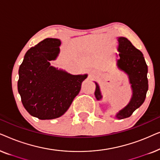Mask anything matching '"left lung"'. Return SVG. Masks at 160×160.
<instances>
[{"mask_svg": "<svg viewBox=\"0 0 160 160\" xmlns=\"http://www.w3.org/2000/svg\"><path fill=\"white\" fill-rule=\"evenodd\" d=\"M119 41V60L117 65L122 71L125 72L129 76L131 87L132 89V97L126 107L117 113V118L119 119L130 117L132 113L143 103L148 91V67L142 52L136 49L132 43L124 37H120ZM96 84L95 92L97 100H100L99 86Z\"/></svg>", "mask_w": 160, "mask_h": 160, "instance_id": "left-lung-1", "label": "left lung"}]
</instances>
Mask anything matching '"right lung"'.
<instances>
[{
	"label": "right lung",
	"instance_id": "right-lung-1",
	"mask_svg": "<svg viewBox=\"0 0 160 160\" xmlns=\"http://www.w3.org/2000/svg\"><path fill=\"white\" fill-rule=\"evenodd\" d=\"M60 41L46 38L26 52L19 66L18 92L30 115L40 119L61 117L79 93L85 75H71L50 65L60 52Z\"/></svg>",
	"mask_w": 160,
	"mask_h": 160
}]
</instances>
